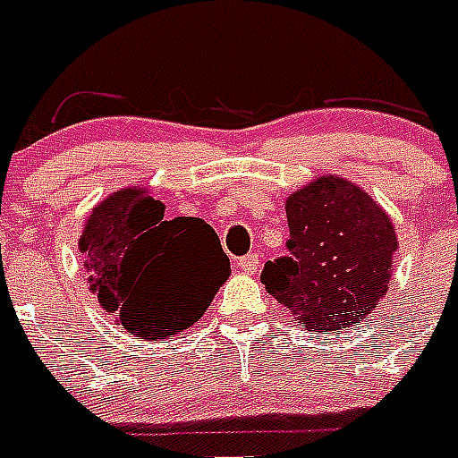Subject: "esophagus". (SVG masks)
<instances>
[{"mask_svg":"<svg viewBox=\"0 0 458 458\" xmlns=\"http://www.w3.org/2000/svg\"><path fill=\"white\" fill-rule=\"evenodd\" d=\"M240 271L242 273H254L259 266V254H247V257L240 259Z\"/></svg>","mask_w":458,"mask_h":458,"instance_id":"1","label":"esophagus"}]
</instances>
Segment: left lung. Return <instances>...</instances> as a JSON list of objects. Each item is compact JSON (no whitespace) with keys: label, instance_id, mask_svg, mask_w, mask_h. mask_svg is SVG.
I'll list each match as a JSON object with an SVG mask.
<instances>
[{"label":"left lung","instance_id":"8db88e82","mask_svg":"<svg viewBox=\"0 0 458 458\" xmlns=\"http://www.w3.org/2000/svg\"><path fill=\"white\" fill-rule=\"evenodd\" d=\"M287 257L268 261L266 290L313 333H340L385 297L397 251L394 223L366 190L318 175L285 199Z\"/></svg>","mask_w":458,"mask_h":458}]
</instances>
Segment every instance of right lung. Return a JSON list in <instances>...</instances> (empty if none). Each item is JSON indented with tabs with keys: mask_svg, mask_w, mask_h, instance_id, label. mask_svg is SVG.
I'll list each match as a JSON object with an SVG mask.
<instances>
[{
	"mask_svg": "<svg viewBox=\"0 0 458 458\" xmlns=\"http://www.w3.org/2000/svg\"><path fill=\"white\" fill-rule=\"evenodd\" d=\"M89 293L138 340H164L194 326L230 259L201 218H168L147 187H123L99 201L78 240Z\"/></svg>",
	"mask_w": 458,
	"mask_h": 458,
	"instance_id": "1",
	"label": "right lung"
}]
</instances>
